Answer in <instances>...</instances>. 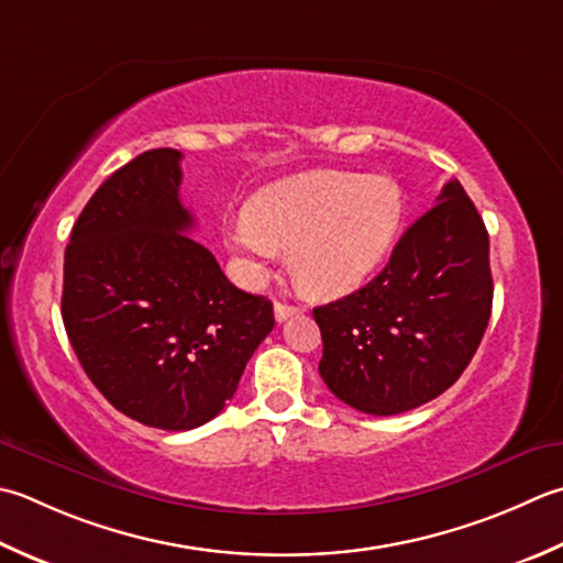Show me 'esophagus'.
Returning <instances> with one entry per match:
<instances>
[{
    "instance_id": "1",
    "label": "esophagus",
    "mask_w": 563,
    "mask_h": 563,
    "mask_svg": "<svg viewBox=\"0 0 563 563\" xmlns=\"http://www.w3.org/2000/svg\"><path fill=\"white\" fill-rule=\"evenodd\" d=\"M273 312H275V319H278V322H285V319H288V317H292V314H297V312H302V307L285 305V302H275V305H273Z\"/></svg>"
}]
</instances>
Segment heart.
Returning <instances> with one entry per match:
<instances>
[{
  "label": "heart",
  "mask_w": 563,
  "mask_h": 563,
  "mask_svg": "<svg viewBox=\"0 0 563 563\" xmlns=\"http://www.w3.org/2000/svg\"><path fill=\"white\" fill-rule=\"evenodd\" d=\"M402 222V192L385 175L310 170L271 183L251 197L246 214L224 227V244L246 283L266 278L288 249L302 292L334 297L378 266Z\"/></svg>",
  "instance_id": "b5f03b06"
}]
</instances>
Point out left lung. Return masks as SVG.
I'll return each instance as SVG.
<instances>
[{"label":"left lung","instance_id":"obj_1","mask_svg":"<svg viewBox=\"0 0 563 563\" xmlns=\"http://www.w3.org/2000/svg\"><path fill=\"white\" fill-rule=\"evenodd\" d=\"M493 307L488 231L459 180L405 231L368 285L314 307L319 376L366 415H400L466 371Z\"/></svg>","mask_w":563,"mask_h":563}]
</instances>
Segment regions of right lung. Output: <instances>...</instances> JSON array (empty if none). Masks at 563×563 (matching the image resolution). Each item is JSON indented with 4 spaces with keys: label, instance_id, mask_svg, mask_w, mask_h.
Wrapping results in <instances>:
<instances>
[{
    "label": "right lung",
    "instance_id": "right-lung-1",
    "mask_svg": "<svg viewBox=\"0 0 563 563\" xmlns=\"http://www.w3.org/2000/svg\"><path fill=\"white\" fill-rule=\"evenodd\" d=\"M180 158L153 148L109 175L73 227L63 324L87 378L119 412L185 432L234 398L275 324L273 305L227 280L185 231Z\"/></svg>",
    "mask_w": 563,
    "mask_h": 563
}]
</instances>
